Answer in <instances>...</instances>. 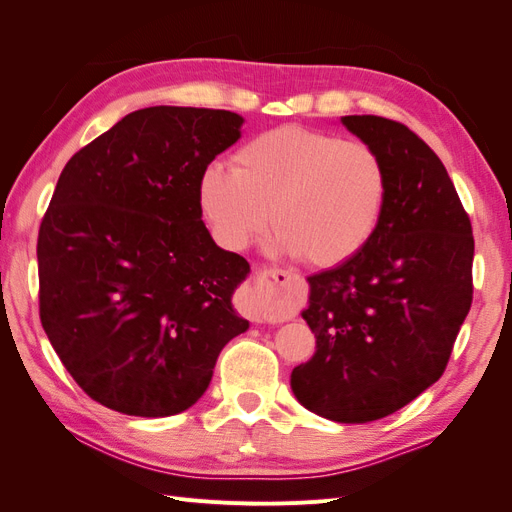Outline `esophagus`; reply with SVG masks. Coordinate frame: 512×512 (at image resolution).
Returning <instances> with one entry per match:
<instances>
[{
  "label": "esophagus",
  "instance_id": "34e87169",
  "mask_svg": "<svg viewBox=\"0 0 512 512\" xmlns=\"http://www.w3.org/2000/svg\"><path fill=\"white\" fill-rule=\"evenodd\" d=\"M299 301V275L269 267L260 269L247 286L245 309L254 322H269L282 309H292Z\"/></svg>",
  "mask_w": 512,
  "mask_h": 512
}]
</instances>
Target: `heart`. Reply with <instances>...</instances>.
<instances>
[{
  "instance_id": "heart-1",
  "label": "heart",
  "mask_w": 512,
  "mask_h": 512,
  "mask_svg": "<svg viewBox=\"0 0 512 512\" xmlns=\"http://www.w3.org/2000/svg\"><path fill=\"white\" fill-rule=\"evenodd\" d=\"M232 166H209L200 207L215 237L241 250L267 228L314 267H339L374 239L389 200V168L365 141L280 126L247 141Z\"/></svg>"
}]
</instances>
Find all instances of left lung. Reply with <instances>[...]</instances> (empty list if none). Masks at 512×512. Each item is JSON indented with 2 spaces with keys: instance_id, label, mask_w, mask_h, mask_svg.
<instances>
[{
  "instance_id": "8db88e82",
  "label": "left lung",
  "mask_w": 512,
  "mask_h": 512,
  "mask_svg": "<svg viewBox=\"0 0 512 512\" xmlns=\"http://www.w3.org/2000/svg\"><path fill=\"white\" fill-rule=\"evenodd\" d=\"M389 168V200L374 239L335 269L307 277L303 318L316 352L290 386L309 412L369 423L408 406L451 359L472 305L474 237L444 164L408 126L342 117Z\"/></svg>"
}]
</instances>
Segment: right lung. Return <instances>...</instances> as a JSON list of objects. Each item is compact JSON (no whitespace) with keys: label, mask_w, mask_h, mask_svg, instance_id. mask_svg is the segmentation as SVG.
<instances>
[{"label":"right lung","mask_w":512,"mask_h":512,"mask_svg":"<svg viewBox=\"0 0 512 512\" xmlns=\"http://www.w3.org/2000/svg\"><path fill=\"white\" fill-rule=\"evenodd\" d=\"M241 123L215 108H141L61 170L38 232L40 322L106 408L188 410L222 348L250 327L230 303L250 265L200 220V179Z\"/></svg>","instance_id":"1"}]
</instances>
